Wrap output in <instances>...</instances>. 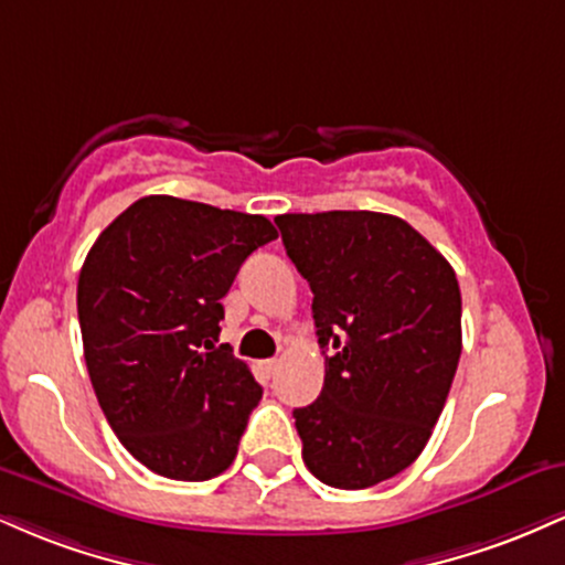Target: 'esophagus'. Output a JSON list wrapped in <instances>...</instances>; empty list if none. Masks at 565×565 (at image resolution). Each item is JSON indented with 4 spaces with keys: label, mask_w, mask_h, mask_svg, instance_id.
Returning <instances> with one entry per match:
<instances>
[{
    "label": "esophagus",
    "mask_w": 565,
    "mask_h": 565,
    "mask_svg": "<svg viewBox=\"0 0 565 565\" xmlns=\"http://www.w3.org/2000/svg\"><path fill=\"white\" fill-rule=\"evenodd\" d=\"M263 372L268 374V377H274L278 372V359H270V361H263Z\"/></svg>",
    "instance_id": "obj_1"
}]
</instances>
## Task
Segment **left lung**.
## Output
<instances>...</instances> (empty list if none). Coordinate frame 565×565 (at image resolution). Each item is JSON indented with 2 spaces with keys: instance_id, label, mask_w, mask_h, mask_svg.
I'll use <instances>...</instances> for the list:
<instances>
[{
  "instance_id": "obj_1",
  "label": "left lung",
  "mask_w": 565,
  "mask_h": 565,
  "mask_svg": "<svg viewBox=\"0 0 565 565\" xmlns=\"http://www.w3.org/2000/svg\"><path fill=\"white\" fill-rule=\"evenodd\" d=\"M313 291L327 355L321 395L295 408L302 459L321 483L369 489L425 449L462 353V297L446 257L382 212L278 215Z\"/></svg>"
}]
</instances>
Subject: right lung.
<instances>
[{"mask_svg": "<svg viewBox=\"0 0 565 565\" xmlns=\"http://www.w3.org/2000/svg\"><path fill=\"white\" fill-rule=\"evenodd\" d=\"M268 217L174 196H146L97 236L76 310L89 380L111 430L138 462L172 481L231 468L263 387L215 348L223 297Z\"/></svg>", "mask_w": 565, "mask_h": 565, "instance_id": "add662e5", "label": "right lung"}]
</instances>
